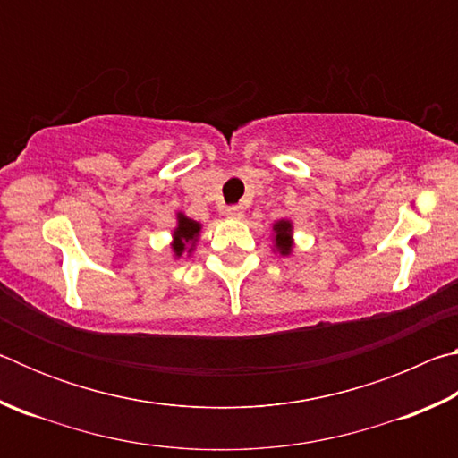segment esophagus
<instances>
[{"mask_svg": "<svg viewBox=\"0 0 458 458\" xmlns=\"http://www.w3.org/2000/svg\"><path fill=\"white\" fill-rule=\"evenodd\" d=\"M226 216H228V218L240 220L244 216V212H242V208H240V206H230V208H226Z\"/></svg>", "mask_w": 458, "mask_h": 458, "instance_id": "34e87169", "label": "esophagus"}]
</instances>
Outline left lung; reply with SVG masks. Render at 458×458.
I'll use <instances>...</instances> for the list:
<instances>
[{"instance_id": "8db88e82", "label": "left lung", "mask_w": 458, "mask_h": 458, "mask_svg": "<svg viewBox=\"0 0 458 458\" xmlns=\"http://www.w3.org/2000/svg\"><path fill=\"white\" fill-rule=\"evenodd\" d=\"M293 222L291 220H276L273 224V250L281 257H289L293 252Z\"/></svg>"}]
</instances>
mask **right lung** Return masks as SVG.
Segmentation results:
<instances>
[{
  "instance_id": "right-lung-1",
  "label": "right lung",
  "mask_w": 458,
  "mask_h": 458,
  "mask_svg": "<svg viewBox=\"0 0 458 458\" xmlns=\"http://www.w3.org/2000/svg\"><path fill=\"white\" fill-rule=\"evenodd\" d=\"M201 224L191 220L183 212H177V224L172 232V252L175 259H180L183 252L190 254L196 250V242L199 238Z\"/></svg>"
}]
</instances>
